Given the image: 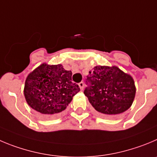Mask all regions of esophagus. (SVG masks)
I'll use <instances>...</instances> for the list:
<instances>
[{
	"instance_id": "1",
	"label": "esophagus",
	"mask_w": 157,
	"mask_h": 157,
	"mask_svg": "<svg viewBox=\"0 0 157 157\" xmlns=\"http://www.w3.org/2000/svg\"><path fill=\"white\" fill-rule=\"evenodd\" d=\"M79 87H80V90H83V87H84V83H83V81H81L80 83H79Z\"/></svg>"
}]
</instances>
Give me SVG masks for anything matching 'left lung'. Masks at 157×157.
I'll use <instances>...</instances> for the list:
<instances>
[{"label": "left lung", "instance_id": "8db88e82", "mask_svg": "<svg viewBox=\"0 0 157 157\" xmlns=\"http://www.w3.org/2000/svg\"><path fill=\"white\" fill-rule=\"evenodd\" d=\"M83 94L96 111L108 116L122 113L131 107L136 94L132 77L117 67L97 66L86 79Z\"/></svg>", "mask_w": 157, "mask_h": 157}]
</instances>
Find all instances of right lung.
<instances>
[{
  "label": "right lung",
  "instance_id": "obj_1",
  "mask_svg": "<svg viewBox=\"0 0 157 157\" xmlns=\"http://www.w3.org/2000/svg\"><path fill=\"white\" fill-rule=\"evenodd\" d=\"M80 91L72 82V72L62 65L43 63L28 76L24 94L29 106L45 116H54L64 111Z\"/></svg>",
  "mask_w": 157,
  "mask_h": 157
}]
</instances>
